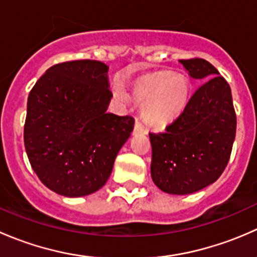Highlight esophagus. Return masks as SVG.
Returning a JSON list of instances; mask_svg holds the SVG:
<instances>
[{
    "mask_svg": "<svg viewBox=\"0 0 257 257\" xmlns=\"http://www.w3.org/2000/svg\"><path fill=\"white\" fill-rule=\"evenodd\" d=\"M133 134H147V129L139 120H137L136 124H134Z\"/></svg>",
    "mask_w": 257,
    "mask_h": 257,
    "instance_id": "obj_1",
    "label": "esophagus"
}]
</instances>
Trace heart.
Segmentation results:
<instances>
[{
  "mask_svg": "<svg viewBox=\"0 0 257 257\" xmlns=\"http://www.w3.org/2000/svg\"><path fill=\"white\" fill-rule=\"evenodd\" d=\"M133 97L141 104L144 120L155 128H165L184 113L190 100V80L181 74L157 72L137 80L133 85ZM116 99L126 103L129 97L120 83L113 85Z\"/></svg>",
  "mask_w": 257,
  "mask_h": 257,
  "instance_id": "obj_1",
  "label": "heart"
}]
</instances>
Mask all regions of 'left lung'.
Instances as JSON below:
<instances>
[{
  "mask_svg": "<svg viewBox=\"0 0 257 257\" xmlns=\"http://www.w3.org/2000/svg\"><path fill=\"white\" fill-rule=\"evenodd\" d=\"M191 78L206 79L184 113L162 133H149L152 179L168 194L186 195L219 179L226 168L236 133L231 89L203 58L180 59Z\"/></svg>",
  "mask_w": 257,
  "mask_h": 257,
  "instance_id": "obj_1",
  "label": "left lung"
}]
</instances>
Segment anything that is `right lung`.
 Returning <instances> with one entry per match:
<instances>
[{
	"mask_svg": "<svg viewBox=\"0 0 257 257\" xmlns=\"http://www.w3.org/2000/svg\"><path fill=\"white\" fill-rule=\"evenodd\" d=\"M108 66L92 59L52 66L31 89L25 148L31 167L54 193L69 198L99 190L128 141L134 118L108 113Z\"/></svg>",
	"mask_w": 257,
	"mask_h": 257,
	"instance_id": "obj_1",
	"label": "right lung"
}]
</instances>
